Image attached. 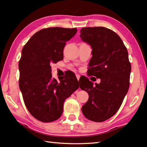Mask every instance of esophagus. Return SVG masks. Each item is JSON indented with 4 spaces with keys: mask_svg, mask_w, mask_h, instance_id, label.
<instances>
[{
    "mask_svg": "<svg viewBox=\"0 0 147 147\" xmlns=\"http://www.w3.org/2000/svg\"><path fill=\"white\" fill-rule=\"evenodd\" d=\"M76 78H77V80L79 81V80H80V76L79 75V74H76Z\"/></svg>",
    "mask_w": 147,
    "mask_h": 147,
    "instance_id": "esophagus-1",
    "label": "esophagus"
}]
</instances>
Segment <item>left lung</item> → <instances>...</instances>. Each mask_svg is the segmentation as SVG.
Segmentation results:
<instances>
[{"mask_svg": "<svg viewBox=\"0 0 147 147\" xmlns=\"http://www.w3.org/2000/svg\"><path fill=\"white\" fill-rule=\"evenodd\" d=\"M80 37L92 49L89 75L100 79L98 84L86 77L80 79L81 89L89 94L81 110L89 120L102 122L118 112L129 87L131 67L122 40L104 27L83 28Z\"/></svg>", "mask_w": 147, "mask_h": 147, "instance_id": "1", "label": "left lung"}]
</instances>
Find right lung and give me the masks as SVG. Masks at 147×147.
Masks as SVG:
<instances>
[{
	"instance_id": "right-lung-1",
	"label": "right lung",
	"mask_w": 147,
	"mask_h": 147,
	"mask_svg": "<svg viewBox=\"0 0 147 147\" xmlns=\"http://www.w3.org/2000/svg\"><path fill=\"white\" fill-rule=\"evenodd\" d=\"M76 28H49L35 33L25 45L19 62L20 89L29 113L42 122L62 116L65 100L79 88L73 72L52 78L51 65L63 60L66 42L76 34Z\"/></svg>"
}]
</instances>
